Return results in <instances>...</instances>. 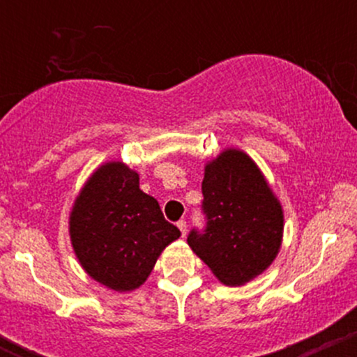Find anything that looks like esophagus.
<instances>
[{
	"label": "esophagus",
	"mask_w": 357,
	"mask_h": 357,
	"mask_svg": "<svg viewBox=\"0 0 357 357\" xmlns=\"http://www.w3.org/2000/svg\"><path fill=\"white\" fill-rule=\"evenodd\" d=\"M178 228H179V231H181V235H183V236L186 235V231H188V225H186V221H184V220H179V221H178Z\"/></svg>",
	"instance_id": "obj_1"
}]
</instances>
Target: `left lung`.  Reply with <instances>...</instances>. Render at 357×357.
I'll return each instance as SVG.
<instances>
[{"instance_id":"1","label":"left lung","mask_w":357,"mask_h":357,"mask_svg":"<svg viewBox=\"0 0 357 357\" xmlns=\"http://www.w3.org/2000/svg\"><path fill=\"white\" fill-rule=\"evenodd\" d=\"M203 230L192 228L188 245L220 282L241 285L277 257L284 213L255 162L236 149L223 151L204 167Z\"/></svg>"}]
</instances>
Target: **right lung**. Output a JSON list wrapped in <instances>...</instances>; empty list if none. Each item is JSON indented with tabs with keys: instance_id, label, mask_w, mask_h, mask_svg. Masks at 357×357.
<instances>
[{
	"instance_id": "1",
	"label": "right lung",
	"mask_w": 357,
	"mask_h": 357,
	"mask_svg": "<svg viewBox=\"0 0 357 357\" xmlns=\"http://www.w3.org/2000/svg\"><path fill=\"white\" fill-rule=\"evenodd\" d=\"M179 235L158 199L139 190V174L122 162H107L92 174L70 215L80 265L119 292L144 284L162 250Z\"/></svg>"
}]
</instances>
